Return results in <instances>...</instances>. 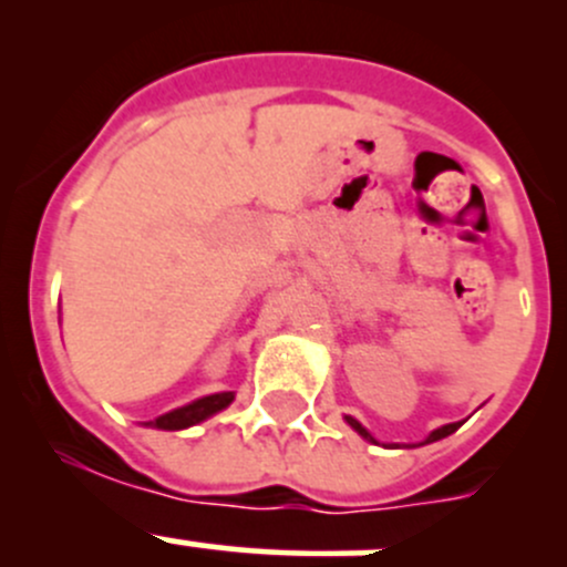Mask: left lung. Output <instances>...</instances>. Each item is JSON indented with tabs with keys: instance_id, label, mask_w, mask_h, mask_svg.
Masks as SVG:
<instances>
[{
	"instance_id": "8db88e82",
	"label": "left lung",
	"mask_w": 567,
	"mask_h": 567,
	"mask_svg": "<svg viewBox=\"0 0 567 567\" xmlns=\"http://www.w3.org/2000/svg\"><path fill=\"white\" fill-rule=\"evenodd\" d=\"M346 420H348V425H351V427H353V431H357V433H359V436H364V439H368V442H375V439H373V436H370V433H368V431H364V427H362V425H359V422H357V420H353V416H346ZM458 427H461V422H453V425H444V427H439V431H433V433H431V436H427V439H425V444H427V442H439V439L450 436V433H455V431H458Z\"/></svg>"
}]
</instances>
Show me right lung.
I'll return each mask as SVG.
<instances>
[{
	"label": "right lung",
	"instance_id": "obj_1",
	"mask_svg": "<svg viewBox=\"0 0 567 567\" xmlns=\"http://www.w3.org/2000/svg\"><path fill=\"white\" fill-rule=\"evenodd\" d=\"M233 398H236L233 392L208 394V398L194 400V403L183 405V409H175V411H169V414H162L158 420H153L151 425L162 427V431H183V427L197 425V422L208 420V416L216 414V411L227 409V405L233 403Z\"/></svg>",
	"mask_w": 567,
	"mask_h": 567
}]
</instances>
